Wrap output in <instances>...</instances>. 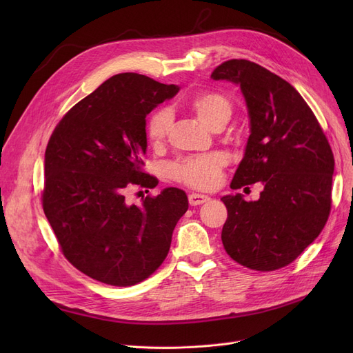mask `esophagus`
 I'll use <instances>...</instances> for the list:
<instances>
[{"instance_id":"1","label":"esophagus","mask_w":353,"mask_h":353,"mask_svg":"<svg viewBox=\"0 0 353 353\" xmlns=\"http://www.w3.org/2000/svg\"><path fill=\"white\" fill-rule=\"evenodd\" d=\"M209 200H210V197L206 196V194H199V193H190L189 194L190 206H199V205H203V203H208Z\"/></svg>"}]
</instances>
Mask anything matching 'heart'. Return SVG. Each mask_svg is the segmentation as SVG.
<instances>
[{"label":"heart","mask_w":353,"mask_h":353,"mask_svg":"<svg viewBox=\"0 0 353 353\" xmlns=\"http://www.w3.org/2000/svg\"><path fill=\"white\" fill-rule=\"evenodd\" d=\"M192 108L199 120L208 128L216 124L228 123L232 116V103L220 92H203L192 101ZM173 125V113L169 108H159L147 121V137L153 144H159L169 136ZM226 164V157L221 153H209L203 156L186 157L176 161L170 167L174 180L186 186L210 190L220 183L221 170Z\"/></svg>","instance_id":"1"}]
</instances>
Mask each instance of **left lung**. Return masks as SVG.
<instances>
[{
    "label": "left lung",
    "instance_id": "1",
    "mask_svg": "<svg viewBox=\"0 0 353 353\" xmlns=\"http://www.w3.org/2000/svg\"><path fill=\"white\" fill-rule=\"evenodd\" d=\"M213 80L240 85L250 136L230 188L261 181L256 201L221 197V242L237 263L270 272L292 263L326 225L335 159L313 111L288 81L249 60H229ZM249 189V188H245Z\"/></svg>",
    "mask_w": 353,
    "mask_h": 353
}]
</instances>
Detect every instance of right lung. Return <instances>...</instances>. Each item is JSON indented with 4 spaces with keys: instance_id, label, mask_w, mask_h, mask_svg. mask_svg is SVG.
<instances>
[{
    "instance_id": "right-lung-1",
    "label": "right lung",
    "mask_w": 353,
    "mask_h": 353,
    "mask_svg": "<svg viewBox=\"0 0 353 353\" xmlns=\"http://www.w3.org/2000/svg\"><path fill=\"white\" fill-rule=\"evenodd\" d=\"M177 91L141 74H117L74 105L50 137L43 209L67 261L91 279L136 285L169 253L189 209L186 193L167 188L140 206L124 193L133 184L157 186L141 170L145 117Z\"/></svg>"
}]
</instances>
